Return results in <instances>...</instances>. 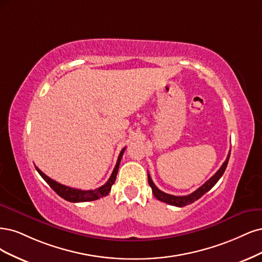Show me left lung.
Masks as SVG:
<instances>
[{"instance_id": "obj_1", "label": "left lung", "mask_w": 262, "mask_h": 262, "mask_svg": "<svg viewBox=\"0 0 262 262\" xmlns=\"http://www.w3.org/2000/svg\"><path fill=\"white\" fill-rule=\"evenodd\" d=\"M230 155H231V150L229 155H227V158L225 161L223 162L222 166L219 168L217 172L211 177L210 180H208L204 185H202L201 187H199L197 190H195L193 192H191L190 195H187V196H174V195H170V193H166L162 190H160L155 183L152 182V180H151L150 175L148 174V182H149V185L151 189H152V192L155 197L160 200V201H163L165 202V204H168L171 206H175V207H185L187 205H190L192 204V202H195L196 200H198L199 198H201L202 196L205 195V193L207 191H209L211 188H212L214 185L217 183V181L221 179V176L223 175L225 168L227 166V163H229V159H230Z\"/></svg>"}]
</instances>
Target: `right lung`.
<instances>
[{
    "label": "right lung",
    "mask_w": 262,
    "mask_h": 262,
    "mask_svg": "<svg viewBox=\"0 0 262 262\" xmlns=\"http://www.w3.org/2000/svg\"><path fill=\"white\" fill-rule=\"evenodd\" d=\"M125 149L126 148L122 149L121 154L119 156V159H117L116 165L114 167V170H113L111 176H110L108 181L104 185H102V186L97 188V189L81 190V189H76V188H73V187L65 186V185H62L60 183L53 181L52 179H50V177L47 176L43 172L40 171L37 166H36V170L41 175L42 179H43L49 184V186L51 187L57 193L58 196L64 198L67 201H71V202H85V201L97 200V199H99L101 197H105L106 195H108V192L111 191V187H112V185L115 182L117 171H119V167H120V162H121V160H122V157H123V154H124Z\"/></svg>",
    "instance_id": "1"
}]
</instances>
